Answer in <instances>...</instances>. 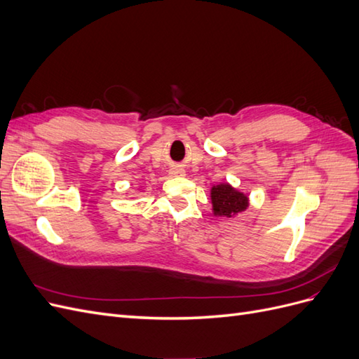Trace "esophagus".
<instances>
[{"label": "esophagus", "instance_id": "34e87169", "mask_svg": "<svg viewBox=\"0 0 359 359\" xmlns=\"http://www.w3.org/2000/svg\"><path fill=\"white\" fill-rule=\"evenodd\" d=\"M169 175H170L172 178L184 177V175H186V170H184V169L180 168V166H172V168L169 169Z\"/></svg>", "mask_w": 359, "mask_h": 359}]
</instances>
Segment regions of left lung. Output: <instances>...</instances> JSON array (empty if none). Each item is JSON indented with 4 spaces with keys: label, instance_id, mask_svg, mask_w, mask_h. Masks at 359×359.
Segmentation results:
<instances>
[{
    "label": "left lung",
    "instance_id": "8db88e82",
    "mask_svg": "<svg viewBox=\"0 0 359 359\" xmlns=\"http://www.w3.org/2000/svg\"><path fill=\"white\" fill-rule=\"evenodd\" d=\"M210 198L212 214L215 217H226V219H232V217L244 212L250 205L248 194L235 189L229 182H220L212 186Z\"/></svg>",
    "mask_w": 359,
    "mask_h": 359
}]
</instances>
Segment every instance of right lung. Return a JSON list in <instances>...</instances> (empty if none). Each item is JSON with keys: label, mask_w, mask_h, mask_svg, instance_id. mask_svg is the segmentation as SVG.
<instances>
[{"label": "right lung", "mask_w": 359, "mask_h": 359, "mask_svg": "<svg viewBox=\"0 0 359 359\" xmlns=\"http://www.w3.org/2000/svg\"><path fill=\"white\" fill-rule=\"evenodd\" d=\"M139 189H140V187H139Z\"/></svg>", "instance_id": "add662e5"}]
</instances>
